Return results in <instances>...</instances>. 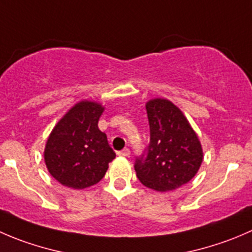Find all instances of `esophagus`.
Masks as SVG:
<instances>
[{
	"label": "esophagus",
	"instance_id": "1",
	"mask_svg": "<svg viewBox=\"0 0 252 252\" xmlns=\"http://www.w3.org/2000/svg\"><path fill=\"white\" fill-rule=\"evenodd\" d=\"M118 155L123 156V158H128V156L130 155V150H129L128 148H126V149H123L122 151H118Z\"/></svg>",
	"mask_w": 252,
	"mask_h": 252
}]
</instances>
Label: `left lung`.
<instances>
[{
  "label": "left lung",
  "instance_id": "1",
  "mask_svg": "<svg viewBox=\"0 0 252 252\" xmlns=\"http://www.w3.org/2000/svg\"><path fill=\"white\" fill-rule=\"evenodd\" d=\"M150 143L135 158L136 177L158 192L172 191L189 182L203 161L199 139L181 109L163 98L146 103Z\"/></svg>",
  "mask_w": 252,
  "mask_h": 252
}]
</instances>
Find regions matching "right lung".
I'll list each match as a JSON object with an SVG mask.
<instances>
[{"label": "right lung", "instance_id": "1", "mask_svg": "<svg viewBox=\"0 0 252 252\" xmlns=\"http://www.w3.org/2000/svg\"><path fill=\"white\" fill-rule=\"evenodd\" d=\"M103 111L97 102L81 101L54 126L44 160L50 175L61 185L82 189L96 185L106 175L116 153L98 129Z\"/></svg>", "mask_w": 252, "mask_h": 252}]
</instances>
